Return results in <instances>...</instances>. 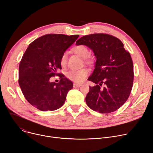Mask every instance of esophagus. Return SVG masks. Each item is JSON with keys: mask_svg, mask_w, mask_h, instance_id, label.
<instances>
[{"mask_svg": "<svg viewBox=\"0 0 153 153\" xmlns=\"http://www.w3.org/2000/svg\"><path fill=\"white\" fill-rule=\"evenodd\" d=\"M82 84H74L73 86L74 87H81Z\"/></svg>", "mask_w": 153, "mask_h": 153, "instance_id": "obj_1", "label": "esophagus"}]
</instances>
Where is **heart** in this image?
Instances as JSON below:
<instances>
[{
  "label": "heart",
  "mask_w": 153,
  "mask_h": 153,
  "mask_svg": "<svg viewBox=\"0 0 153 153\" xmlns=\"http://www.w3.org/2000/svg\"><path fill=\"white\" fill-rule=\"evenodd\" d=\"M73 51L76 54L79 56L80 57L84 58V61L87 64H92L94 62V58L91 56L89 50L86 46L83 45H76L72 48ZM68 61V54L66 52H64L62 54L60 58V65L62 68H65ZM89 74V71L85 68L81 69L79 70H71L66 72V76L68 79L71 81L76 83L82 82L86 77Z\"/></svg>",
  "instance_id": "1"
}]
</instances>
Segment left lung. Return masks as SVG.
Masks as SVG:
<instances>
[{"label": "left lung", "instance_id": "obj_1", "mask_svg": "<svg viewBox=\"0 0 153 153\" xmlns=\"http://www.w3.org/2000/svg\"><path fill=\"white\" fill-rule=\"evenodd\" d=\"M76 44L90 48L97 58L88 79L96 85L89 87L87 105L101 114L118 110L129 97L133 87V64L130 53L118 38L105 33L85 35Z\"/></svg>", "mask_w": 153, "mask_h": 153}]
</instances>
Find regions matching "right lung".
I'll use <instances>...</instances> for the list:
<instances>
[{
    "instance_id": "right-lung-1",
    "label": "right lung",
    "mask_w": 153,
    "mask_h": 153,
    "mask_svg": "<svg viewBox=\"0 0 153 153\" xmlns=\"http://www.w3.org/2000/svg\"><path fill=\"white\" fill-rule=\"evenodd\" d=\"M78 37L79 35L47 34L29 45L19 64V83L31 105L43 111L63 105L73 84L57 71L61 69V56ZM55 75L60 77L58 83L49 81Z\"/></svg>"
}]
</instances>
